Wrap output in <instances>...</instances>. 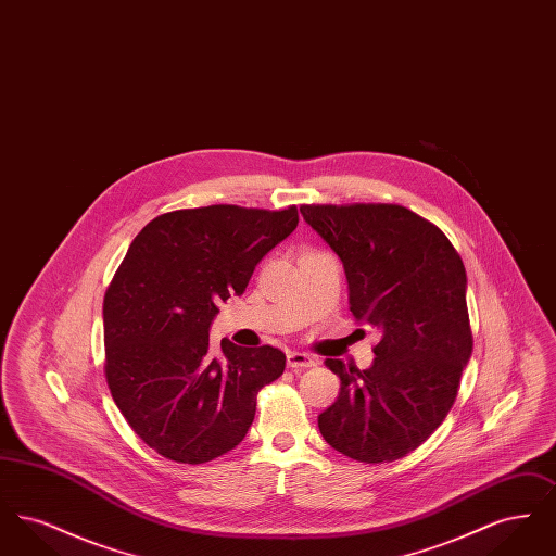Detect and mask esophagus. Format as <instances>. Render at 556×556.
Segmentation results:
<instances>
[{"mask_svg":"<svg viewBox=\"0 0 556 556\" xmlns=\"http://www.w3.org/2000/svg\"><path fill=\"white\" fill-rule=\"evenodd\" d=\"M315 365H317V361L306 352H290L288 354V367L290 369H308V367H315Z\"/></svg>","mask_w":556,"mask_h":556,"instance_id":"obj_1","label":"esophagus"}]
</instances>
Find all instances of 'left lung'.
Listing matches in <instances>:
<instances>
[{
    "label": "left lung",
    "instance_id": "8db88e82",
    "mask_svg": "<svg viewBox=\"0 0 556 556\" xmlns=\"http://www.w3.org/2000/svg\"><path fill=\"white\" fill-rule=\"evenodd\" d=\"M300 212L340 256L352 315L381 336L369 369L327 358L342 388L318 429L354 460L402 458L446 419L471 358L465 265L435 225L404 206Z\"/></svg>",
    "mask_w": 556,
    "mask_h": 556
}]
</instances>
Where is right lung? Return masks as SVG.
Instances as JSON below:
<instances>
[{
    "label": "right lung",
    "instance_id": "obj_1",
    "mask_svg": "<svg viewBox=\"0 0 556 556\" xmlns=\"http://www.w3.org/2000/svg\"><path fill=\"white\" fill-rule=\"evenodd\" d=\"M298 227V208L206 206L160 214L132 239L104 298L110 394L164 458L200 465L236 448L258 390L286 369L273 345L212 348L218 304Z\"/></svg>",
    "mask_w": 556,
    "mask_h": 556
}]
</instances>
